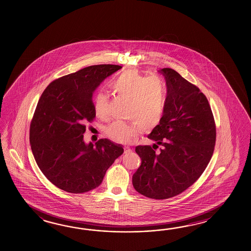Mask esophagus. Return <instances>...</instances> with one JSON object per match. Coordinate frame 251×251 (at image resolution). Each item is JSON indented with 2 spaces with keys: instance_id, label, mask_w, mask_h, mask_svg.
<instances>
[{
  "instance_id": "obj_1",
  "label": "esophagus",
  "mask_w": 251,
  "mask_h": 251,
  "mask_svg": "<svg viewBox=\"0 0 251 251\" xmlns=\"http://www.w3.org/2000/svg\"><path fill=\"white\" fill-rule=\"evenodd\" d=\"M124 150H125V151H124V152H125L126 154H128V153L132 152V149H131V148H129V147H127V146H126V147H125Z\"/></svg>"
}]
</instances>
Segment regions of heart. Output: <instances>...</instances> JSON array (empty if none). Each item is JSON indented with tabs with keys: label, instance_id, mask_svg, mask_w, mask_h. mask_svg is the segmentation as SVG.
<instances>
[{
	"label": "heart",
	"instance_id": "1",
	"mask_svg": "<svg viewBox=\"0 0 251 251\" xmlns=\"http://www.w3.org/2000/svg\"><path fill=\"white\" fill-rule=\"evenodd\" d=\"M110 88L118 96L129 100L127 118L133 122L116 121L106 128L113 141L130 144L145 129H151L160 123L164 112L166 87L159 77H145L136 70H128L110 83ZM107 97L103 92L97 94L93 109L97 117H104Z\"/></svg>",
	"mask_w": 251,
	"mask_h": 251
}]
</instances>
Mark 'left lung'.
<instances>
[{"mask_svg": "<svg viewBox=\"0 0 251 251\" xmlns=\"http://www.w3.org/2000/svg\"><path fill=\"white\" fill-rule=\"evenodd\" d=\"M167 85L160 124L148 134L152 147H135L142 163L133 175L137 192L153 199L173 198L198 180L212 158L216 139L206 97L175 70L160 69ZM159 145L160 152H156Z\"/></svg>", "mask_w": 251, "mask_h": 251, "instance_id": "1", "label": "left lung"}]
</instances>
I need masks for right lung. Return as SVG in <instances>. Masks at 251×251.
Returning <instances> with one entry per match:
<instances>
[{"label":"right lung","mask_w":251,"mask_h":251,"mask_svg":"<svg viewBox=\"0 0 251 251\" xmlns=\"http://www.w3.org/2000/svg\"><path fill=\"white\" fill-rule=\"evenodd\" d=\"M115 64L91 65L53 80L38 100L29 142L38 168L66 192L80 194L101 184L107 169L124 152L108 139L85 144L86 122L95 118L92 96L103 80L121 69Z\"/></svg>","instance_id":"obj_1"}]
</instances>
